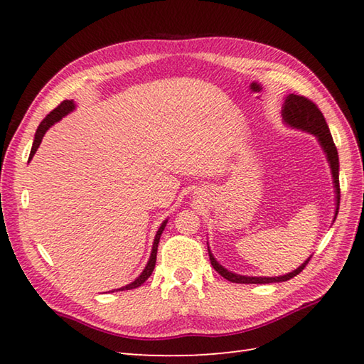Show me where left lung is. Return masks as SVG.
<instances>
[{
	"instance_id": "1",
	"label": "left lung",
	"mask_w": 364,
	"mask_h": 364,
	"mask_svg": "<svg viewBox=\"0 0 364 364\" xmlns=\"http://www.w3.org/2000/svg\"><path fill=\"white\" fill-rule=\"evenodd\" d=\"M282 117L284 125H288L294 129H300L305 131V133L313 134L321 145V149L326 153L327 162L330 166V172L331 178H333V188H335V218L333 222L338 215L339 210V158H338V150L333 142V137L330 134V129L326 119H323L322 112L319 111V107L316 106L311 100H308L305 97L300 95H294L289 94L284 98V103L282 106ZM208 253H210V259L213 267L218 270V272L225 278V280L231 283H245V284H264V283H280V282H288L291 278L299 275L304 267L308 264V258L304 264H300L297 269H294L292 272L284 274L280 277H249V275H239L231 272V270L223 267L220 262L214 258L213 252L210 250V245H208Z\"/></svg>"
}]
</instances>
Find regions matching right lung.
I'll use <instances>...</instances> for the list:
<instances>
[{"mask_svg": "<svg viewBox=\"0 0 364 364\" xmlns=\"http://www.w3.org/2000/svg\"><path fill=\"white\" fill-rule=\"evenodd\" d=\"M73 109H75V102H73V100H64V102L60 103V105L56 107V109H53L48 115H46V117L42 120V123H41V125H38V128H37V131H36L34 142H33V149H31L29 159H33V156L36 154V151H37V149H38V145H41V142H42V139H43L46 131H48V129L54 125V123L59 122L63 117H65L67 114H70ZM166 225H167V219L161 223V227L158 228L156 235H154V241H153L150 258H149V262H146L145 269L142 270V274L139 275L134 282H131L129 284L122 286V288L114 289V291H128V289L139 288V286H141V284L146 280V278H149V277L151 275L153 269H154V264H156V253H158L159 237H161V235H162V231H164Z\"/></svg>", "mask_w": 364, "mask_h": 364, "instance_id": "right-lung-1", "label": "right lung"}]
</instances>
